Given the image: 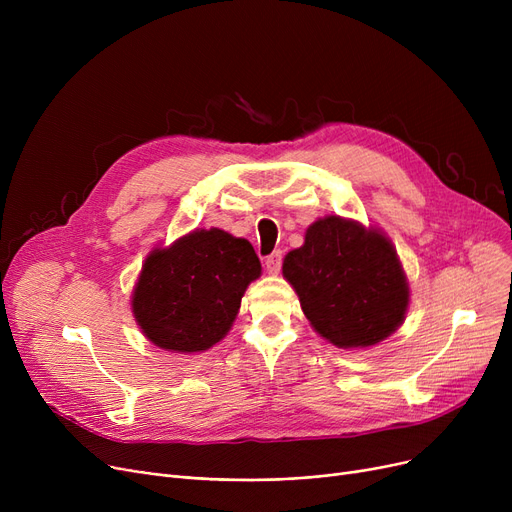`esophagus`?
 <instances>
[{
    "label": "esophagus",
    "instance_id": "1",
    "mask_svg": "<svg viewBox=\"0 0 512 512\" xmlns=\"http://www.w3.org/2000/svg\"><path fill=\"white\" fill-rule=\"evenodd\" d=\"M265 267L270 274H278L282 267V251H274L272 255L265 257Z\"/></svg>",
    "mask_w": 512,
    "mask_h": 512
}]
</instances>
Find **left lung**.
<instances>
[{"label": "left lung", "mask_w": 512, "mask_h": 512, "mask_svg": "<svg viewBox=\"0 0 512 512\" xmlns=\"http://www.w3.org/2000/svg\"><path fill=\"white\" fill-rule=\"evenodd\" d=\"M311 326L340 348L371 346L405 319L409 284L392 242L336 215L317 220L305 245L284 257Z\"/></svg>", "instance_id": "obj_1"}]
</instances>
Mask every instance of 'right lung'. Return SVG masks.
I'll return each mask as SVG.
<instances>
[{
	"label": "right lung",
	"mask_w": 512,
	"mask_h": 512,
	"mask_svg": "<svg viewBox=\"0 0 512 512\" xmlns=\"http://www.w3.org/2000/svg\"><path fill=\"white\" fill-rule=\"evenodd\" d=\"M261 263L251 242L224 230H195L155 249L132 294L143 334L159 348L199 353L230 330Z\"/></svg>",
	"instance_id": "obj_1"
}]
</instances>
